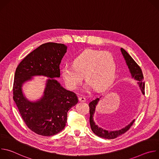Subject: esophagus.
I'll return each mask as SVG.
<instances>
[{"label":"esophagus","mask_w":159,"mask_h":159,"mask_svg":"<svg viewBox=\"0 0 159 159\" xmlns=\"http://www.w3.org/2000/svg\"><path fill=\"white\" fill-rule=\"evenodd\" d=\"M79 101L80 102H85V101H86V99H85V98H84V97H79Z\"/></svg>","instance_id":"1"}]
</instances>
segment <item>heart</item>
Here are the masks:
<instances>
[{
	"label": "heart",
	"mask_w": 159,
	"mask_h": 159,
	"mask_svg": "<svg viewBox=\"0 0 159 159\" xmlns=\"http://www.w3.org/2000/svg\"><path fill=\"white\" fill-rule=\"evenodd\" d=\"M61 72L65 84L70 89H76L85 75L88 81L87 89L95 87L98 90H102L114 81L116 63L115 57L109 52L86 50L74 59L73 65L63 66Z\"/></svg>",
	"instance_id": "1"
}]
</instances>
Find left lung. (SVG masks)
Listing matches in <instances>:
<instances>
[{"label": "left lung", "instance_id": "1", "mask_svg": "<svg viewBox=\"0 0 159 159\" xmlns=\"http://www.w3.org/2000/svg\"><path fill=\"white\" fill-rule=\"evenodd\" d=\"M121 52L122 53L123 56L126 61V63L128 66V69L131 73L132 78L138 81V84L139 85L142 93L143 94H145V82H143V75L142 74V69L139 65L135 62V61L132 58V57L123 49L121 48ZM99 101V98H96L94 100L90 102L89 106V112H90V125L92 131L94 134L101 138H104L106 139H114L116 137H119L120 135L124 134L126 131H127L130 127L133 124L134 120H133L129 125L126 126L125 128L116 131H107L106 129H103L102 128L98 127V125H96L95 122L93 120V116L95 112V108Z\"/></svg>", "mask_w": 159, "mask_h": 159}]
</instances>
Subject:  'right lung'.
<instances>
[{"mask_svg": "<svg viewBox=\"0 0 159 159\" xmlns=\"http://www.w3.org/2000/svg\"><path fill=\"white\" fill-rule=\"evenodd\" d=\"M66 49L63 44L44 43L28 54L16 70L13 99L27 126L39 135L49 137L63 130L68 111L78 102L76 94L64 89L55 79L60 77V64ZM36 75L49 79L43 97L31 102L22 94L21 86Z\"/></svg>", "mask_w": 159, "mask_h": 159, "instance_id": "1", "label": "right lung"}]
</instances>
